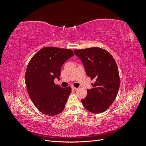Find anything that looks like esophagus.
Returning <instances> with one entry per match:
<instances>
[{
  "instance_id": "obj_1",
  "label": "esophagus",
  "mask_w": 146,
  "mask_h": 146,
  "mask_svg": "<svg viewBox=\"0 0 146 146\" xmlns=\"http://www.w3.org/2000/svg\"><path fill=\"white\" fill-rule=\"evenodd\" d=\"M72 90H77V89H78V88H76V87H74V86H72Z\"/></svg>"
}]
</instances>
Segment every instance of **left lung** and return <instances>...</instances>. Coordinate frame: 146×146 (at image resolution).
<instances>
[{
    "instance_id": "left-lung-1",
    "label": "left lung",
    "mask_w": 146,
    "mask_h": 146,
    "mask_svg": "<svg viewBox=\"0 0 146 146\" xmlns=\"http://www.w3.org/2000/svg\"><path fill=\"white\" fill-rule=\"evenodd\" d=\"M80 58L93 88L88 90L87 96L82 102L88 111L98 114L106 111L114 102L120 86V77L115 60L104 48L91 47L74 50Z\"/></svg>"
}]
</instances>
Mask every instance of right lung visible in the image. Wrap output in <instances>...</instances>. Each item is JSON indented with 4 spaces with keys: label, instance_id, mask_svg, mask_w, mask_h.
Returning <instances> with one entry per match:
<instances>
[{
    "label": "right lung",
    "instance_id": "obj_1",
    "mask_svg": "<svg viewBox=\"0 0 146 146\" xmlns=\"http://www.w3.org/2000/svg\"><path fill=\"white\" fill-rule=\"evenodd\" d=\"M74 55L72 50L46 47L39 50L28 64L25 82L30 98L37 108L48 116L63 111L71 88H61L54 83L60 79L61 68Z\"/></svg>",
    "mask_w": 146,
    "mask_h": 146
}]
</instances>
